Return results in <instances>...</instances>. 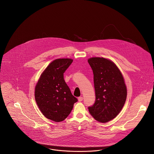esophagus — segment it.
Here are the masks:
<instances>
[{
    "label": "esophagus",
    "instance_id": "1",
    "mask_svg": "<svg viewBox=\"0 0 154 154\" xmlns=\"http://www.w3.org/2000/svg\"><path fill=\"white\" fill-rule=\"evenodd\" d=\"M82 100H83V97H78V101H79V102L82 101Z\"/></svg>",
    "mask_w": 154,
    "mask_h": 154
}]
</instances>
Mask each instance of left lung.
<instances>
[{
	"label": "left lung",
	"mask_w": 154,
	"mask_h": 154,
	"mask_svg": "<svg viewBox=\"0 0 154 154\" xmlns=\"http://www.w3.org/2000/svg\"><path fill=\"white\" fill-rule=\"evenodd\" d=\"M94 73L95 102L88 107L97 121L107 123L114 119L123 109L127 98L123 76L116 65L104 57L88 59Z\"/></svg>",
	"instance_id": "obj_1"
}]
</instances>
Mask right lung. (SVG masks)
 <instances>
[{"mask_svg":"<svg viewBox=\"0 0 154 154\" xmlns=\"http://www.w3.org/2000/svg\"><path fill=\"white\" fill-rule=\"evenodd\" d=\"M73 59H55L44 69L35 85L34 96L37 104L44 116L56 122L64 120L78 100L71 93L63 73Z\"/></svg>","mask_w":154,"mask_h":154,"instance_id":"add662e5","label":"right lung"}]
</instances>
